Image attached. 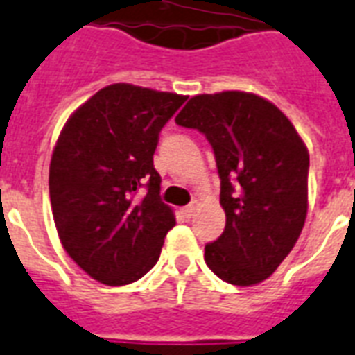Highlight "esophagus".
<instances>
[{"label":"esophagus","instance_id":"esophagus-1","mask_svg":"<svg viewBox=\"0 0 355 355\" xmlns=\"http://www.w3.org/2000/svg\"><path fill=\"white\" fill-rule=\"evenodd\" d=\"M198 209H199V201H191V203L184 209V212L188 214V216H193V212L198 211Z\"/></svg>","mask_w":355,"mask_h":355}]
</instances>
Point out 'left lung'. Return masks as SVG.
<instances>
[{
    "mask_svg": "<svg viewBox=\"0 0 355 355\" xmlns=\"http://www.w3.org/2000/svg\"><path fill=\"white\" fill-rule=\"evenodd\" d=\"M209 139L225 230L205 261L233 286L263 282L297 243L309 209V150L277 105L250 92L199 94L175 118Z\"/></svg>",
    "mask_w": 355,
    "mask_h": 355,
    "instance_id": "obj_1",
    "label": "left lung"
}]
</instances>
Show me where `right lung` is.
<instances>
[{
	"mask_svg": "<svg viewBox=\"0 0 355 355\" xmlns=\"http://www.w3.org/2000/svg\"><path fill=\"white\" fill-rule=\"evenodd\" d=\"M186 96L118 83L78 107L56 141L49 173L52 216L69 258L107 286L156 265L175 212L159 199V131ZM147 186L143 202L132 196Z\"/></svg>",
	"mask_w": 355,
	"mask_h": 355,
	"instance_id": "obj_1",
	"label": "right lung"
}]
</instances>
